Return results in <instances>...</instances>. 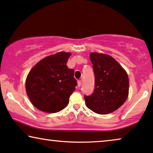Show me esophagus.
<instances>
[{"mask_svg": "<svg viewBox=\"0 0 153 153\" xmlns=\"http://www.w3.org/2000/svg\"><path fill=\"white\" fill-rule=\"evenodd\" d=\"M77 86H78V87H79L81 86V84H82V81L81 80H78L77 81Z\"/></svg>", "mask_w": 153, "mask_h": 153, "instance_id": "34e87169", "label": "esophagus"}]
</instances>
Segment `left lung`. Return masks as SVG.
Instances as JSON below:
<instances>
[{
    "label": "left lung",
    "instance_id": "1",
    "mask_svg": "<svg viewBox=\"0 0 153 153\" xmlns=\"http://www.w3.org/2000/svg\"><path fill=\"white\" fill-rule=\"evenodd\" d=\"M95 75V89L85 96L87 107L98 114L114 112L126 102L129 94V78L126 70L111 56L91 53Z\"/></svg>",
    "mask_w": 153,
    "mask_h": 153
}]
</instances>
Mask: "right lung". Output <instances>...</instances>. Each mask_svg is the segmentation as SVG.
<instances>
[{"mask_svg":"<svg viewBox=\"0 0 153 153\" xmlns=\"http://www.w3.org/2000/svg\"><path fill=\"white\" fill-rule=\"evenodd\" d=\"M71 55L69 52L61 51L47 56L37 62L27 74V95L39 110L56 113L67 106L77 85L74 69L66 66Z\"/></svg>","mask_w":153,"mask_h":153,"instance_id":"1","label":"right lung"}]
</instances>
